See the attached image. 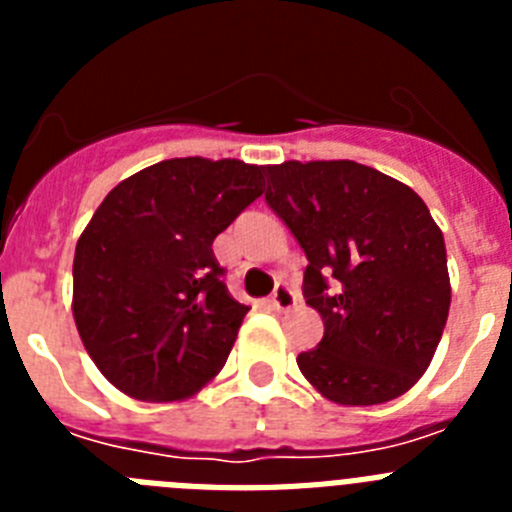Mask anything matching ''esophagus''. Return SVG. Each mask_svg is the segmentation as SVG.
<instances>
[{"mask_svg":"<svg viewBox=\"0 0 512 512\" xmlns=\"http://www.w3.org/2000/svg\"><path fill=\"white\" fill-rule=\"evenodd\" d=\"M269 302H271V307H274V310L284 312V310H289V307L295 305L297 297H295V292L287 287V284H279V287L274 289V295H271Z\"/></svg>","mask_w":512,"mask_h":512,"instance_id":"1","label":"esophagus"}]
</instances>
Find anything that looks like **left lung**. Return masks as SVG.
<instances>
[{"label": "left lung", "mask_w": 512, "mask_h": 512, "mask_svg": "<svg viewBox=\"0 0 512 512\" xmlns=\"http://www.w3.org/2000/svg\"><path fill=\"white\" fill-rule=\"evenodd\" d=\"M264 174L266 202L307 256V305L325 325L318 348L297 356L300 372L348 408L405 395L451 305L446 243L425 202L356 161H284Z\"/></svg>", "instance_id": "obj_1"}]
</instances>
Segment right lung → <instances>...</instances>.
<instances>
[{
  "label": "right lung",
  "instance_id": "right-lung-1",
  "mask_svg": "<svg viewBox=\"0 0 512 512\" xmlns=\"http://www.w3.org/2000/svg\"><path fill=\"white\" fill-rule=\"evenodd\" d=\"M264 166L169 158L122 179L79 235L76 330L133 400L192 397L228 361L248 307L230 297L212 241L261 197Z\"/></svg>",
  "mask_w": 512,
  "mask_h": 512
}]
</instances>
